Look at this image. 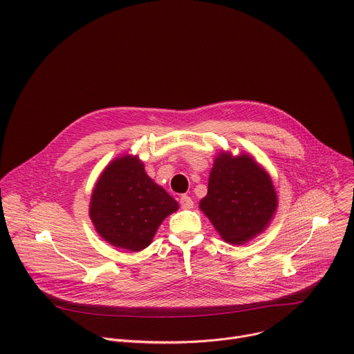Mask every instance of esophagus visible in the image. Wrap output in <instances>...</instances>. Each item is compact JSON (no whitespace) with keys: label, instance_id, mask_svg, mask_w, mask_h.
<instances>
[{"label":"esophagus","instance_id":"esophagus-1","mask_svg":"<svg viewBox=\"0 0 354 354\" xmlns=\"http://www.w3.org/2000/svg\"><path fill=\"white\" fill-rule=\"evenodd\" d=\"M179 202H180V207H182L183 209H191V208H194V201H192L191 196H188V195H182L180 199H179Z\"/></svg>","mask_w":354,"mask_h":354}]
</instances>
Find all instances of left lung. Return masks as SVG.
<instances>
[{
  "label": "left lung",
  "mask_w": 354,
  "mask_h": 354,
  "mask_svg": "<svg viewBox=\"0 0 354 354\" xmlns=\"http://www.w3.org/2000/svg\"><path fill=\"white\" fill-rule=\"evenodd\" d=\"M277 194L264 167L251 155L221 152L209 174L201 211L225 243L241 245L261 234L277 209Z\"/></svg>",
  "instance_id": "obj_1"
}]
</instances>
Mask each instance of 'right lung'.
Returning a JSON list of instances; mask_svg holds the SVG:
<instances>
[{"label": "right lung", "instance_id": "obj_1", "mask_svg": "<svg viewBox=\"0 0 354 354\" xmlns=\"http://www.w3.org/2000/svg\"><path fill=\"white\" fill-rule=\"evenodd\" d=\"M178 202L145 172L138 156L111 160L90 199V219L109 244L129 251L151 245L162 221Z\"/></svg>", "mask_w": 354, "mask_h": 354}]
</instances>
